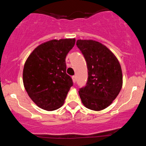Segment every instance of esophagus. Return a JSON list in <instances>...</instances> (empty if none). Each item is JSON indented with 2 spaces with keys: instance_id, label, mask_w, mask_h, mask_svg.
<instances>
[{
  "instance_id": "esophagus-1",
  "label": "esophagus",
  "mask_w": 146,
  "mask_h": 146,
  "mask_svg": "<svg viewBox=\"0 0 146 146\" xmlns=\"http://www.w3.org/2000/svg\"><path fill=\"white\" fill-rule=\"evenodd\" d=\"M72 79H73V82L76 83V76H72Z\"/></svg>"
}]
</instances>
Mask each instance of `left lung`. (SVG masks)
I'll return each mask as SVG.
<instances>
[{
	"label": "left lung",
	"mask_w": 146,
	"mask_h": 146,
	"mask_svg": "<svg viewBox=\"0 0 146 146\" xmlns=\"http://www.w3.org/2000/svg\"><path fill=\"white\" fill-rule=\"evenodd\" d=\"M76 45L88 68L86 85L79 89L82 102L89 110H104L111 105L122 88L121 65L111 51L98 41L80 39Z\"/></svg>",
	"instance_id": "8db88e82"
}]
</instances>
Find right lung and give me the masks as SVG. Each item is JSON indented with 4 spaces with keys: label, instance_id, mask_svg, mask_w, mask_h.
<instances>
[{
    "label": "right lung",
    "instance_id": "obj_1",
    "mask_svg": "<svg viewBox=\"0 0 146 146\" xmlns=\"http://www.w3.org/2000/svg\"><path fill=\"white\" fill-rule=\"evenodd\" d=\"M75 43V39L47 41L36 48L25 62L24 86L30 98L40 108L52 111L64 104L73 84L66 72V57Z\"/></svg>",
    "mask_w": 146,
    "mask_h": 146
}]
</instances>
